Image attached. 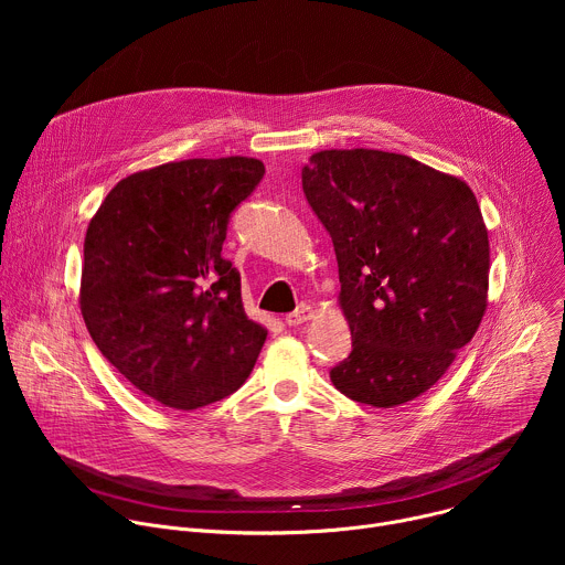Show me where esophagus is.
<instances>
[{"label":"esophagus","mask_w":565,"mask_h":565,"mask_svg":"<svg viewBox=\"0 0 565 565\" xmlns=\"http://www.w3.org/2000/svg\"><path fill=\"white\" fill-rule=\"evenodd\" d=\"M310 317H312V308L306 306V303H301L295 312H288V315H286V324H288V327H301L303 321H308Z\"/></svg>","instance_id":"1"}]
</instances>
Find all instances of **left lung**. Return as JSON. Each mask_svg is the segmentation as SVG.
<instances>
[{"label":"left lung","mask_w":565,"mask_h":565,"mask_svg":"<svg viewBox=\"0 0 565 565\" xmlns=\"http://www.w3.org/2000/svg\"><path fill=\"white\" fill-rule=\"evenodd\" d=\"M301 185L333 238L353 338L331 382L362 405H405L445 375L486 315L478 201L458 177L380 149L317 151Z\"/></svg>","instance_id":"left-lung-1"}]
</instances>
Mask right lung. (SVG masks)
I'll return each instance as SVG.
<instances>
[{
    "mask_svg": "<svg viewBox=\"0 0 565 565\" xmlns=\"http://www.w3.org/2000/svg\"><path fill=\"white\" fill-rule=\"evenodd\" d=\"M264 174L248 156L166 163L122 179L89 221L79 310L100 353L160 405H212L259 358L268 331L221 250Z\"/></svg>",
    "mask_w": 565,
    "mask_h": 565,
    "instance_id": "1",
    "label": "right lung"
}]
</instances>
